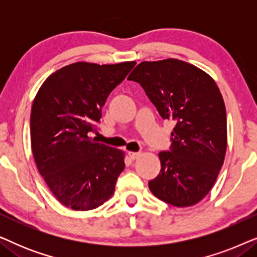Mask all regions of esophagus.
I'll list each match as a JSON object with an SVG mask.
<instances>
[{
	"instance_id": "1",
	"label": "esophagus",
	"mask_w": 257,
	"mask_h": 257,
	"mask_svg": "<svg viewBox=\"0 0 257 257\" xmlns=\"http://www.w3.org/2000/svg\"><path fill=\"white\" fill-rule=\"evenodd\" d=\"M128 157L131 158L132 160H135V159H137V158L140 157V153L139 152H128Z\"/></svg>"
}]
</instances>
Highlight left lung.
<instances>
[{"label":"left lung","instance_id":"left-lung-1","mask_svg":"<svg viewBox=\"0 0 257 257\" xmlns=\"http://www.w3.org/2000/svg\"><path fill=\"white\" fill-rule=\"evenodd\" d=\"M127 79L142 85L161 118L175 122L170 151L159 153L160 173L149 182L151 192L172 206L195 205L212 189L226 156L219 87L201 69L173 58L142 62Z\"/></svg>","mask_w":257,"mask_h":257}]
</instances>
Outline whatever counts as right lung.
<instances>
[{"instance_id": "add662e5", "label": "right lung", "mask_w": 257, "mask_h": 257, "mask_svg": "<svg viewBox=\"0 0 257 257\" xmlns=\"http://www.w3.org/2000/svg\"><path fill=\"white\" fill-rule=\"evenodd\" d=\"M136 62H77L49 76L30 115L31 149L52 194L75 210H90L111 198L124 171V152L90 138L101 108Z\"/></svg>"}]
</instances>
